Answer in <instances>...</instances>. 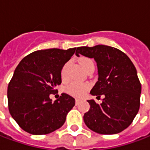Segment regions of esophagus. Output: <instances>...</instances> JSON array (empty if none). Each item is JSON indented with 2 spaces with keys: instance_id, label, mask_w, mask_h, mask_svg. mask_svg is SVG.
Returning <instances> with one entry per match:
<instances>
[{
  "instance_id": "34e87169",
  "label": "esophagus",
  "mask_w": 150,
  "mask_h": 150,
  "mask_svg": "<svg viewBox=\"0 0 150 150\" xmlns=\"http://www.w3.org/2000/svg\"><path fill=\"white\" fill-rule=\"evenodd\" d=\"M79 102H80V99H79V98H75V104H76V105H78Z\"/></svg>"
}]
</instances>
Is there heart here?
<instances>
[{
	"label": "heart",
	"instance_id": "obj_1",
	"mask_svg": "<svg viewBox=\"0 0 150 150\" xmlns=\"http://www.w3.org/2000/svg\"><path fill=\"white\" fill-rule=\"evenodd\" d=\"M80 65L82 68L85 70L87 67L93 64V61L88 58H82L80 59ZM69 63H67L64 65L63 68L61 70V78L65 79L67 75V69H68ZM89 88V86L87 84H81L79 83H72L67 87V91L69 93L70 95H74L76 97H81L85 95L86 91Z\"/></svg>",
	"mask_w": 150,
	"mask_h": 150
}]
</instances>
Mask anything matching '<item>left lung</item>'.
I'll return each instance as SVG.
<instances>
[{"instance_id": "1", "label": "left lung", "mask_w": 150, "mask_h": 150, "mask_svg": "<svg viewBox=\"0 0 150 150\" xmlns=\"http://www.w3.org/2000/svg\"><path fill=\"white\" fill-rule=\"evenodd\" d=\"M75 55L96 61L98 79L91 94L97 98L104 96L101 104L87 101L90 110L84 114V122L98 134L120 133L131 124L140 107L142 86L134 64L122 51L106 45L79 47Z\"/></svg>"}]
</instances>
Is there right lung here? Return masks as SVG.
Listing matches in <instances>:
<instances>
[{
    "label": "right lung",
    "instance_id": "obj_1",
    "mask_svg": "<svg viewBox=\"0 0 150 150\" xmlns=\"http://www.w3.org/2000/svg\"><path fill=\"white\" fill-rule=\"evenodd\" d=\"M75 50L35 51L16 67L8 86V110L24 131L47 134L64 124L67 113L75 106V98L64 93L52 102L50 95L55 94V87L61 84V70Z\"/></svg>",
    "mask_w": 150,
    "mask_h": 150
}]
</instances>
